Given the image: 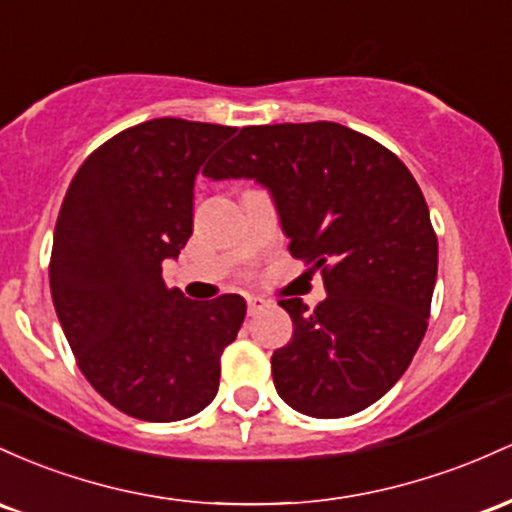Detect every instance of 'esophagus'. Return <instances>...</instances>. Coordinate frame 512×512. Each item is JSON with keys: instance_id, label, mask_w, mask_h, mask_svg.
Instances as JSON below:
<instances>
[{"instance_id": "obj_1", "label": "esophagus", "mask_w": 512, "mask_h": 512, "mask_svg": "<svg viewBox=\"0 0 512 512\" xmlns=\"http://www.w3.org/2000/svg\"><path fill=\"white\" fill-rule=\"evenodd\" d=\"M266 300H263V297H258V295H246V307H249V314H256V312H261L263 307H266Z\"/></svg>"}]
</instances>
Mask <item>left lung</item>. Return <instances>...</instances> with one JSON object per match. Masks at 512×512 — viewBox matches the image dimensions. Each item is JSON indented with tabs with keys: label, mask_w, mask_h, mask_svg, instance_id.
<instances>
[{
	"label": "left lung",
	"mask_w": 512,
	"mask_h": 512,
	"mask_svg": "<svg viewBox=\"0 0 512 512\" xmlns=\"http://www.w3.org/2000/svg\"><path fill=\"white\" fill-rule=\"evenodd\" d=\"M268 188L290 254L324 275L326 300H280L292 338L271 358L280 399L343 418L399 382L428 329L438 237L396 154L346 125H249L205 171Z\"/></svg>",
	"instance_id": "left-lung-1"
}]
</instances>
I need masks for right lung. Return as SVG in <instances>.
<instances>
[{"mask_svg": "<svg viewBox=\"0 0 512 512\" xmlns=\"http://www.w3.org/2000/svg\"><path fill=\"white\" fill-rule=\"evenodd\" d=\"M234 132L181 118L118 132L79 166L57 215V319L91 387L140 421L203 411L244 321V297L195 302L162 278L193 232L195 176Z\"/></svg>", "mask_w": 512, "mask_h": 512, "instance_id": "obj_1", "label": "right lung"}]
</instances>
